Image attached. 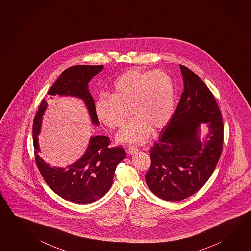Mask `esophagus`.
Segmentation results:
<instances>
[{
	"instance_id": "obj_1",
	"label": "esophagus",
	"mask_w": 251,
	"mask_h": 251,
	"mask_svg": "<svg viewBox=\"0 0 251 251\" xmlns=\"http://www.w3.org/2000/svg\"><path fill=\"white\" fill-rule=\"evenodd\" d=\"M138 151H139V150L137 149L136 147H129V149H128V154H129V155H135L136 153H138Z\"/></svg>"
}]
</instances>
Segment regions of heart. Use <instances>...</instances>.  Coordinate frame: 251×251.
Instances as JSON below:
<instances>
[{"label":"heart","mask_w":251,"mask_h":251,"mask_svg":"<svg viewBox=\"0 0 251 251\" xmlns=\"http://www.w3.org/2000/svg\"><path fill=\"white\" fill-rule=\"evenodd\" d=\"M109 97H100L96 102V116L105 126L119 127L128 110L132 119L117 133L121 143H144L151 130L164 128L174 115V81L163 71L129 70L116 79Z\"/></svg>","instance_id":"b5f03b06"}]
</instances>
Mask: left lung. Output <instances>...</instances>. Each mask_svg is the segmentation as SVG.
I'll use <instances>...</instances> for the list:
<instances>
[{
	"label": "left lung",
	"instance_id": "1",
	"mask_svg": "<svg viewBox=\"0 0 251 251\" xmlns=\"http://www.w3.org/2000/svg\"><path fill=\"white\" fill-rule=\"evenodd\" d=\"M184 90L178 107L150 150L147 185L163 200L178 201L194 195L210 178L223 146L224 125L210 89L191 70L179 65ZM208 132L200 138L201 125Z\"/></svg>",
	"mask_w": 251,
	"mask_h": 251
}]
</instances>
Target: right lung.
I'll list each match as a JSON object with an SVG mask.
<instances>
[{"label":"right lung","mask_w":251,"mask_h":251,"mask_svg":"<svg viewBox=\"0 0 251 251\" xmlns=\"http://www.w3.org/2000/svg\"><path fill=\"white\" fill-rule=\"evenodd\" d=\"M102 69L103 65L69 67L61 73L48 95L79 98L87 107L92 124L99 126L88 83ZM47 106L46 100H42L32 126L35 161L41 176L49 187L65 200L77 204L95 202L109 191L113 182L115 170L126 157V151L121 147H109V137L96 135L90 138L85 154L73 164L65 168L47 164L39 155L41 149L38 141Z\"/></svg>","instance_id":"add662e5"}]
</instances>
